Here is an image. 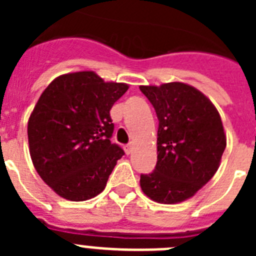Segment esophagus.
Here are the masks:
<instances>
[{"label": "esophagus", "instance_id": "34e87169", "mask_svg": "<svg viewBox=\"0 0 256 256\" xmlns=\"http://www.w3.org/2000/svg\"><path fill=\"white\" fill-rule=\"evenodd\" d=\"M124 151H126V155H130V154L133 151V144H126V146H124Z\"/></svg>", "mask_w": 256, "mask_h": 256}]
</instances>
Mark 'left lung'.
Returning a JSON list of instances; mask_svg holds the SVG:
<instances>
[{
	"label": "left lung",
	"mask_w": 256,
	"mask_h": 256,
	"mask_svg": "<svg viewBox=\"0 0 256 256\" xmlns=\"http://www.w3.org/2000/svg\"><path fill=\"white\" fill-rule=\"evenodd\" d=\"M140 90L159 119L158 162L152 173L141 174V188L156 202H182L218 170L227 144L220 115L204 94L186 83Z\"/></svg>",
	"instance_id": "8db88e82"
}]
</instances>
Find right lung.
<instances>
[{
	"label": "right lung",
	"mask_w": 256,
	"mask_h": 256,
	"mask_svg": "<svg viewBox=\"0 0 256 256\" xmlns=\"http://www.w3.org/2000/svg\"><path fill=\"white\" fill-rule=\"evenodd\" d=\"M128 90L94 72L58 76L36 104L28 122L32 162L40 177L61 198L84 201L104 191L124 155L112 144L110 110Z\"/></svg>",
	"instance_id": "add662e5"
}]
</instances>
